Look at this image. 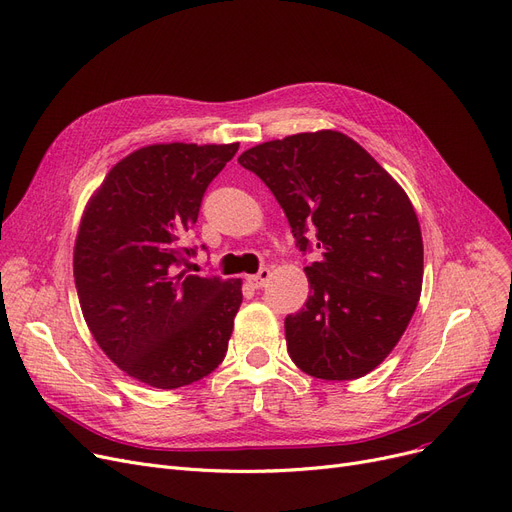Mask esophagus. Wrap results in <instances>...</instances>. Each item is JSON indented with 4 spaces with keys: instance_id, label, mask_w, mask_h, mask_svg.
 I'll list each match as a JSON object with an SVG mask.
<instances>
[{
    "instance_id": "obj_1",
    "label": "esophagus",
    "mask_w": 512,
    "mask_h": 512,
    "mask_svg": "<svg viewBox=\"0 0 512 512\" xmlns=\"http://www.w3.org/2000/svg\"><path fill=\"white\" fill-rule=\"evenodd\" d=\"M270 270L268 268H261L257 274H253V276H247V282L253 286V288H261V286H265V282L270 280Z\"/></svg>"
}]
</instances>
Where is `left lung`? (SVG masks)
<instances>
[{
	"label": "left lung",
	"mask_w": 512,
	"mask_h": 512,
	"mask_svg": "<svg viewBox=\"0 0 512 512\" xmlns=\"http://www.w3.org/2000/svg\"><path fill=\"white\" fill-rule=\"evenodd\" d=\"M297 249L316 251L311 295L284 318L286 349L309 376L360 379L402 339L422 288V236L406 192L345 133H297L244 150Z\"/></svg>",
	"instance_id": "1"
}]
</instances>
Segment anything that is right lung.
Wrapping results in <instances>:
<instances>
[{
  "mask_svg": "<svg viewBox=\"0 0 512 512\" xmlns=\"http://www.w3.org/2000/svg\"><path fill=\"white\" fill-rule=\"evenodd\" d=\"M238 144H154L131 152L87 205L75 242V286L96 343L157 389L205 379L226 358L240 280L182 270L203 196Z\"/></svg>",
  "mask_w": 512,
  "mask_h": 512,
  "instance_id": "obj_1",
  "label": "right lung"
}]
</instances>
